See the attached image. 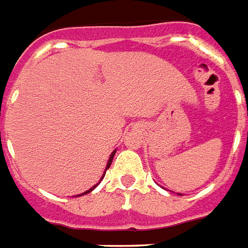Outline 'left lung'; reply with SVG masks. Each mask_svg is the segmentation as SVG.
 <instances>
[{
    "label": "left lung",
    "mask_w": 248,
    "mask_h": 248,
    "mask_svg": "<svg viewBox=\"0 0 248 248\" xmlns=\"http://www.w3.org/2000/svg\"><path fill=\"white\" fill-rule=\"evenodd\" d=\"M178 195H179V196H182V195H180V193H178Z\"/></svg>",
    "instance_id": "1"
}]
</instances>
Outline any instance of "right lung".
Masks as SVG:
<instances>
[{
  "label": "right lung",
  "mask_w": 248,
  "mask_h": 248,
  "mask_svg": "<svg viewBox=\"0 0 248 248\" xmlns=\"http://www.w3.org/2000/svg\"><path fill=\"white\" fill-rule=\"evenodd\" d=\"M115 152H116V150H114V151L111 152V155H110V157H108V165H106V168H105V171H104V174H102V177H101V179H100V182L102 179H104V177H105V173H106V170L108 169V168H110V165H111V162H112V158H114V155H115ZM100 182H98V183L97 184H94V186H93L92 188H90V189H88V191H86V192H83V193H80V195H78V196H83V195H87V193H90V192H92L93 189H94V188L97 187V186H98V184H100Z\"/></svg>",
  "instance_id": "right-lung-1"
}]
</instances>
